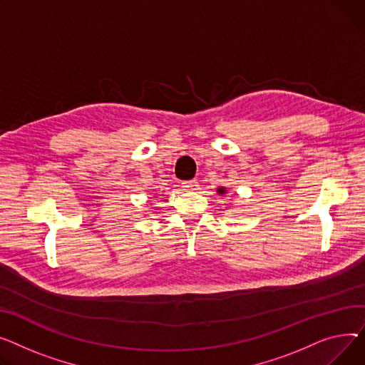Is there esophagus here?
Instances as JSON below:
<instances>
[{"label":"esophagus","instance_id":"1","mask_svg":"<svg viewBox=\"0 0 365 365\" xmlns=\"http://www.w3.org/2000/svg\"><path fill=\"white\" fill-rule=\"evenodd\" d=\"M182 188L184 190H190V191H195L199 188V182L196 180H190V181H184L182 182Z\"/></svg>","mask_w":365,"mask_h":365}]
</instances>
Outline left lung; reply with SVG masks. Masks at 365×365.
I'll use <instances>...</instances> for the list:
<instances>
[{"label": "left lung", "instance_id": "1", "mask_svg": "<svg viewBox=\"0 0 365 365\" xmlns=\"http://www.w3.org/2000/svg\"><path fill=\"white\" fill-rule=\"evenodd\" d=\"M218 192H220V195H224V192H225V188H224V187H220V188H218Z\"/></svg>", "mask_w": 365, "mask_h": 365}]
</instances>
